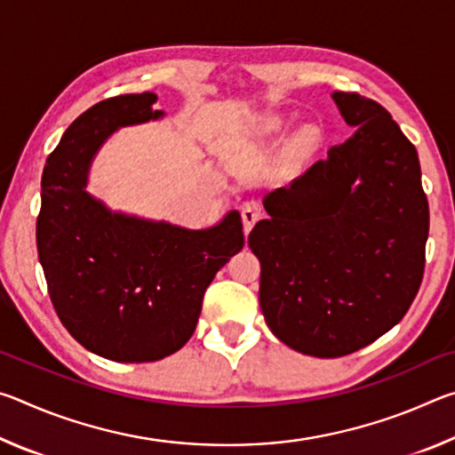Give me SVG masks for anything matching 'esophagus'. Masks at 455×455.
Wrapping results in <instances>:
<instances>
[{"label": "esophagus", "instance_id": "34e87169", "mask_svg": "<svg viewBox=\"0 0 455 455\" xmlns=\"http://www.w3.org/2000/svg\"><path fill=\"white\" fill-rule=\"evenodd\" d=\"M260 206L257 203H246L241 211L243 217V225H244V235L251 233V228L255 227V222L260 219Z\"/></svg>", "mask_w": 455, "mask_h": 455}]
</instances>
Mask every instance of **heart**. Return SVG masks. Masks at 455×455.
<instances>
[{
  "mask_svg": "<svg viewBox=\"0 0 455 455\" xmlns=\"http://www.w3.org/2000/svg\"><path fill=\"white\" fill-rule=\"evenodd\" d=\"M283 130H284V122L281 118H275V120H271L267 124V132L268 134H281ZM315 142H317V130L311 128V126L299 130V134L295 136V148L299 152L311 150L313 146H315Z\"/></svg>",
  "mask_w": 455,
  "mask_h": 455,
  "instance_id": "heart-1",
  "label": "heart"
}]
</instances>
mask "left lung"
<instances>
[{"label": "left lung", "instance_id": "left-lung-1", "mask_svg": "<svg viewBox=\"0 0 455 455\" xmlns=\"http://www.w3.org/2000/svg\"><path fill=\"white\" fill-rule=\"evenodd\" d=\"M355 132L268 192L249 246L268 329L313 357H343L395 327L426 267L429 206L415 146L375 100L333 92Z\"/></svg>", "mask_w": 455, "mask_h": 455}]
</instances>
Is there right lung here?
<instances>
[{
  "mask_svg": "<svg viewBox=\"0 0 455 455\" xmlns=\"http://www.w3.org/2000/svg\"><path fill=\"white\" fill-rule=\"evenodd\" d=\"M156 94L88 108L61 136L42 174L37 255L60 321L100 357L146 363L179 351L196 329L204 291L244 246L243 220L190 230L112 212L86 190L90 164L112 132L164 116Z\"/></svg>",
  "mask_w": 455,
  "mask_h": 455,
  "instance_id": "add662e5",
  "label": "right lung"
}]
</instances>
